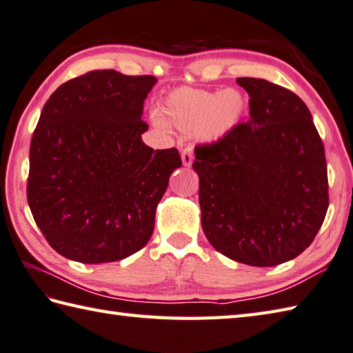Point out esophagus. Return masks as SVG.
<instances>
[{"mask_svg": "<svg viewBox=\"0 0 353 353\" xmlns=\"http://www.w3.org/2000/svg\"><path fill=\"white\" fill-rule=\"evenodd\" d=\"M182 163L183 167H190L192 163V159H194V154H192V148L191 147H186L182 150Z\"/></svg>", "mask_w": 353, "mask_h": 353, "instance_id": "1", "label": "esophagus"}]
</instances>
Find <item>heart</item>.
Segmentation results:
<instances>
[{"label": "heart", "mask_w": 353, "mask_h": 353, "mask_svg": "<svg viewBox=\"0 0 353 353\" xmlns=\"http://www.w3.org/2000/svg\"><path fill=\"white\" fill-rule=\"evenodd\" d=\"M246 99L239 90L177 88L162 103V119L182 133H196L200 141H222L243 119Z\"/></svg>", "instance_id": "heart-1"}]
</instances>
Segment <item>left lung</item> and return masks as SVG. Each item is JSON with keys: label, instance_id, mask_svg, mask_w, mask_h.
I'll return each instance as SVG.
<instances>
[{"label": "left lung", "instance_id": "obj_1", "mask_svg": "<svg viewBox=\"0 0 353 353\" xmlns=\"http://www.w3.org/2000/svg\"><path fill=\"white\" fill-rule=\"evenodd\" d=\"M250 121L222 141L197 145L199 203L206 239L239 263L275 266L312 243L329 206L321 137L291 90L237 78Z\"/></svg>", "mask_w": 353, "mask_h": 353}]
</instances>
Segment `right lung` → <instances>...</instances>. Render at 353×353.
<instances>
[{"instance_id":"right-lung-1","label":"right lung","mask_w":353,"mask_h":353,"mask_svg":"<svg viewBox=\"0 0 353 353\" xmlns=\"http://www.w3.org/2000/svg\"><path fill=\"white\" fill-rule=\"evenodd\" d=\"M154 76L93 70L54 90L30 142L27 202L43 236L65 259L88 265L147 245L176 148L142 141L141 117Z\"/></svg>"}]
</instances>
